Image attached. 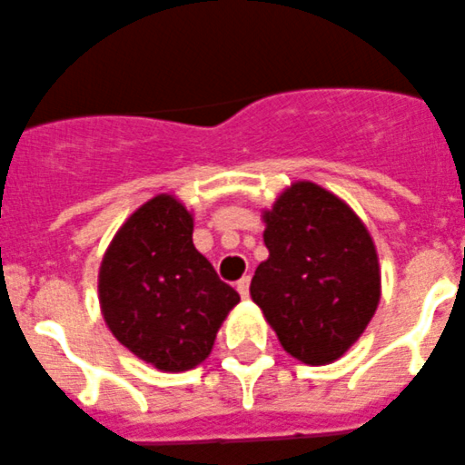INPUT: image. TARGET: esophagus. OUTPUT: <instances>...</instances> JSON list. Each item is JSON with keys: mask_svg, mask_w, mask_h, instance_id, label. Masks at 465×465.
Wrapping results in <instances>:
<instances>
[{"mask_svg": "<svg viewBox=\"0 0 465 465\" xmlns=\"http://www.w3.org/2000/svg\"><path fill=\"white\" fill-rule=\"evenodd\" d=\"M236 289H238V293H241V298H247L250 296V277H241V280H238V284H236Z\"/></svg>", "mask_w": 465, "mask_h": 465, "instance_id": "esophagus-1", "label": "esophagus"}]
</instances>
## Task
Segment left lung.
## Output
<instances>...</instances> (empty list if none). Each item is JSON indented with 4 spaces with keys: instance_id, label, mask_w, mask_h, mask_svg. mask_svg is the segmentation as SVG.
<instances>
[{
    "instance_id": "8db88e82",
    "label": "left lung",
    "mask_w": 465,
    "mask_h": 465,
    "mask_svg": "<svg viewBox=\"0 0 465 465\" xmlns=\"http://www.w3.org/2000/svg\"><path fill=\"white\" fill-rule=\"evenodd\" d=\"M268 259L250 296L277 340L305 364H328L358 341L381 301L376 247L332 193L298 181L263 213Z\"/></svg>"
}]
</instances>
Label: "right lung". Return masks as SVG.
Segmentation results:
<instances>
[{
    "instance_id": "add662e5",
    "label": "right lung",
    "mask_w": 465,
    "mask_h": 465,
    "mask_svg": "<svg viewBox=\"0 0 465 465\" xmlns=\"http://www.w3.org/2000/svg\"><path fill=\"white\" fill-rule=\"evenodd\" d=\"M107 328L160 371H185L208 358L241 296L193 245V215L158 194L116 232L98 272Z\"/></svg>"
}]
</instances>
